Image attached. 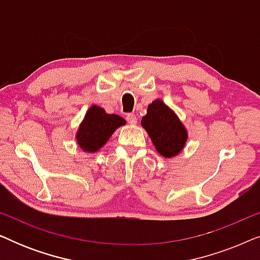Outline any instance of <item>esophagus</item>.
Instances as JSON below:
<instances>
[{
    "instance_id": "34e87169",
    "label": "esophagus",
    "mask_w": 260,
    "mask_h": 260,
    "mask_svg": "<svg viewBox=\"0 0 260 260\" xmlns=\"http://www.w3.org/2000/svg\"><path fill=\"white\" fill-rule=\"evenodd\" d=\"M126 120H127V123L131 124V125H135V124L137 123V118H136V116L133 115V113H129V115L126 116Z\"/></svg>"
}]
</instances>
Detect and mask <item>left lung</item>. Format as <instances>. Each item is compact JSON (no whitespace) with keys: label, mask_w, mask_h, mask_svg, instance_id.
Segmentation results:
<instances>
[{"label":"left lung","mask_w":260,"mask_h":260,"mask_svg":"<svg viewBox=\"0 0 260 260\" xmlns=\"http://www.w3.org/2000/svg\"><path fill=\"white\" fill-rule=\"evenodd\" d=\"M141 124L163 157H175L183 150L188 131L175 111L162 99H155L148 105L147 115L143 116Z\"/></svg>","instance_id":"1"}]
</instances>
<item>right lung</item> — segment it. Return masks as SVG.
Returning <instances> with one entry per match:
<instances>
[{"instance_id": "obj_1", "label": "right lung", "mask_w": 260, "mask_h": 260, "mask_svg": "<svg viewBox=\"0 0 260 260\" xmlns=\"http://www.w3.org/2000/svg\"><path fill=\"white\" fill-rule=\"evenodd\" d=\"M125 124V119L120 116L110 115L101 106L91 105L76 133L78 147L88 154L97 152L112 134Z\"/></svg>"}]
</instances>
